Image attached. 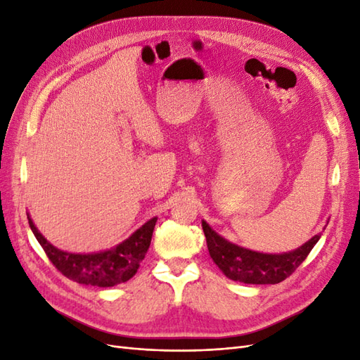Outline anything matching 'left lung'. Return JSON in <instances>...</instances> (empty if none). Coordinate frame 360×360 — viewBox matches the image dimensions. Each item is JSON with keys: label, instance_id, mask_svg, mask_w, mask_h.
Here are the masks:
<instances>
[{"label": "left lung", "instance_id": "left-lung-1", "mask_svg": "<svg viewBox=\"0 0 360 360\" xmlns=\"http://www.w3.org/2000/svg\"><path fill=\"white\" fill-rule=\"evenodd\" d=\"M202 231L210 257L224 274L245 284H279L296 270L320 240L321 234L314 236L309 242L292 252L270 255L254 252L226 242L202 221Z\"/></svg>", "mask_w": 360, "mask_h": 360}]
</instances>
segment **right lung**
I'll use <instances>...</instances> for the list:
<instances>
[{"mask_svg": "<svg viewBox=\"0 0 360 360\" xmlns=\"http://www.w3.org/2000/svg\"><path fill=\"white\" fill-rule=\"evenodd\" d=\"M158 217L136 230L126 242L99 254H69L52 246L28 217L31 231L56 269L73 282L94 287H114L129 281L144 259Z\"/></svg>", "mask_w": 360, "mask_h": 360, "instance_id": "obj_1", "label": "right lung"}]
</instances>
